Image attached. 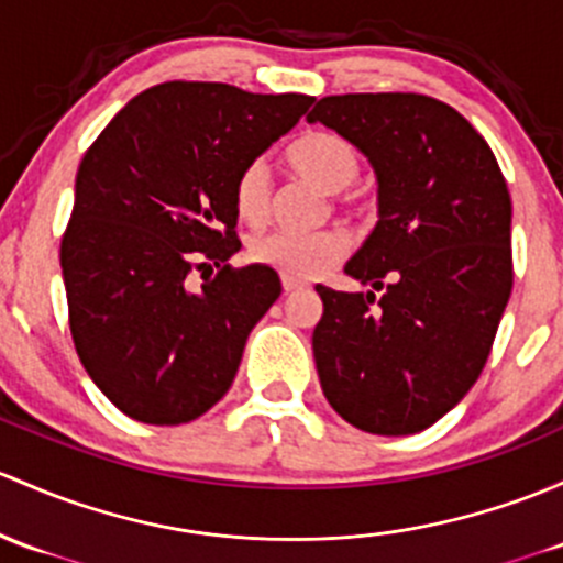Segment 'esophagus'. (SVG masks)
Masks as SVG:
<instances>
[{
	"instance_id": "1",
	"label": "esophagus",
	"mask_w": 563,
	"mask_h": 563,
	"mask_svg": "<svg viewBox=\"0 0 563 563\" xmlns=\"http://www.w3.org/2000/svg\"><path fill=\"white\" fill-rule=\"evenodd\" d=\"M307 283L305 280H297V277L291 275H283V291L291 294V291H299V288H305Z\"/></svg>"
}]
</instances>
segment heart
<instances>
[{"instance_id":"heart-1","label":"heart","mask_w":563,"mask_h":563,"mask_svg":"<svg viewBox=\"0 0 563 563\" xmlns=\"http://www.w3.org/2000/svg\"><path fill=\"white\" fill-rule=\"evenodd\" d=\"M286 164L294 175L316 186L327 197L345 194L358 180L361 158L356 147L345 137L331 132H312L294 142L286 151ZM234 210L247 227H258L269 216V180L264 164H247L234 180ZM347 240L342 232L323 229V232L291 234L266 232L251 240L253 262L272 266L277 272L297 277H310L327 269L345 253Z\"/></svg>"}]
</instances>
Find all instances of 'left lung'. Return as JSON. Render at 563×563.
I'll use <instances>...</instances> for the list:
<instances>
[{
    "instance_id": "left-lung-1",
    "label": "left lung",
    "mask_w": 563,
    "mask_h": 563,
    "mask_svg": "<svg viewBox=\"0 0 563 563\" xmlns=\"http://www.w3.org/2000/svg\"><path fill=\"white\" fill-rule=\"evenodd\" d=\"M307 121L377 177V223L345 264L372 291L316 286L323 396L361 431L416 434L464 399L494 345L512 291L507 183L475 126L423 93L323 97Z\"/></svg>"
}]
</instances>
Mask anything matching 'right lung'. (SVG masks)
<instances>
[{
  "instance_id": "1",
  "label": "right lung",
  "mask_w": 563,
  "mask_h": 563,
  "mask_svg": "<svg viewBox=\"0 0 563 563\" xmlns=\"http://www.w3.org/2000/svg\"><path fill=\"white\" fill-rule=\"evenodd\" d=\"M312 102L162 82L82 156L62 240L69 329L88 377L134 421L188 423L232 388L247 334L283 291L272 266L227 264L240 251L234 180ZM199 257L222 272L191 289Z\"/></svg>"
}]
</instances>
